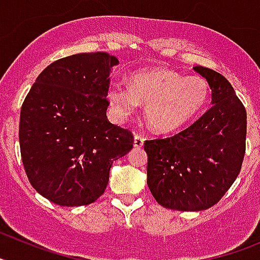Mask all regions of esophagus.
Wrapping results in <instances>:
<instances>
[{
	"mask_svg": "<svg viewBox=\"0 0 260 260\" xmlns=\"http://www.w3.org/2000/svg\"><path fill=\"white\" fill-rule=\"evenodd\" d=\"M143 143H144V138L142 137V135H139V134H135L134 147H137V148H141V147L143 146Z\"/></svg>",
	"mask_w": 260,
	"mask_h": 260,
	"instance_id": "1",
	"label": "esophagus"
}]
</instances>
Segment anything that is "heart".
I'll list each match as a JSON object with an SVG mask.
<instances>
[{"label":"heart","instance_id":"heart-1","mask_svg":"<svg viewBox=\"0 0 260 260\" xmlns=\"http://www.w3.org/2000/svg\"><path fill=\"white\" fill-rule=\"evenodd\" d=\"M206 79L171 69L135 71L130 84L114 82L108 88L110 107L117 117L126 118L146 104V118L156 132L172 133L183 127L201 113L210 99Z\"/></svg>","mask_w":260,"mask_h":260}]
</instances>
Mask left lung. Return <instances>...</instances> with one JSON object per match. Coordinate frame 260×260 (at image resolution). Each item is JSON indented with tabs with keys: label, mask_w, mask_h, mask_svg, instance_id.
<instances>
[{
	"label": "left lung",
	"mask_w": 260,
	"mask_h": 260,
	"mask_svg": "<svg viewBox=\"0 0 260 260\" xmlns=\"http://www.w3.org/2000/svg\"><path fill=\"white\" fill-rule=\"evenodd\" d=\"M210 84L212 107L174 137L146 141L147 185L162 207L203 211L233 185L246 150V109L221 74L195 66Z\"/></svg>",
	"instance_id": "1"
}]
</instances>
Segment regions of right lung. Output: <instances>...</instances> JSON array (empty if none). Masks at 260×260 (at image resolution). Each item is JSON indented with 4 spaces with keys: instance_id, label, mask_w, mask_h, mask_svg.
Segmentation results:
<instances>
[{
    "instance_id": "1",
    "label": "right lung",
    "mask_w": 260,
    "mask_h": 260,
    "mask_svg": "<svg viewBox=\"0 0 260 260\" xmlns=\"http://www.w3.org/2000/svg\"><path fill=\"white\" fill-rule=\"evenodd\" d=\"M118 59L79 53L41 71L20 109L22 161L32 187L53 203L77 207L104 194L113 161L133 134L108 121L109 75Z\"/></svg>"
}]
</instances>
